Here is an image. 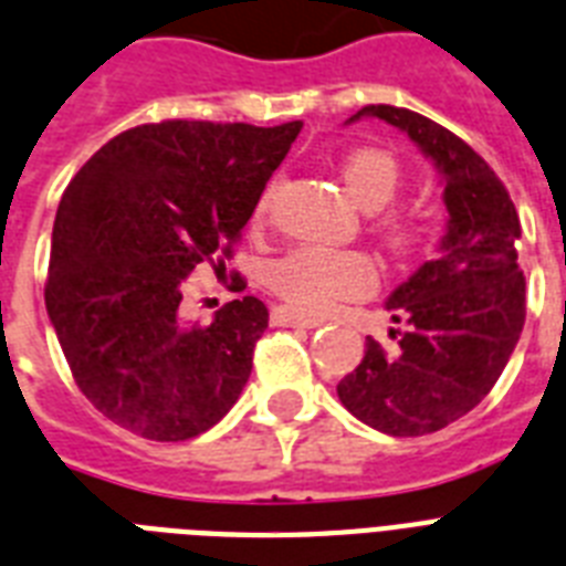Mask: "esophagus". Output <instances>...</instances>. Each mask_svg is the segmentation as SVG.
I'll return each mask as SVG.
<instances>
[{"label":"esophagus","instance_id":"34e87169","mask_svg":"<svg viewBox=\"0 0 566 566\" xmlns=\"http://www.w3.org/2000/svg\"><path fill=\"white\" fill-rule=\"evenodd\" d=\"M270 319H273V325H279V328H316V325H323L319 316H305L298 314V311H291V307H275Z\"/></svg>","mask_w":566,"mask_h":566}]
</instances>
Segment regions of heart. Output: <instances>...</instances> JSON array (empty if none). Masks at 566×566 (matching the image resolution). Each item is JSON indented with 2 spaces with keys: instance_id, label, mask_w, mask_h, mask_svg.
Returning <instances> with one entry per match:
<instances>
[{
  "instance_id": "1",
  "label": "heart",
  "mask_w": 566,
  "mask_h": 566,
  "mask_svg": "<svg viewBox=\"0 0 566 566\" xmlns=\"http://www.w3.org/2000/svg\"><path fill=\"white\" fill-rule=\"evenodd\" d=\"M339 174H343L348 197L366 211L384 209L401 186V168L395 163V156L378 148H360L348 154ZM273 195L275 186H268L255 211L259 218H264V211L270 209ZM380 232L395 252L412 250L421 238V227L416 220L398 211L380 220ZM375 282H378V268L369 255L355 250H331V247H298L275 261L270 273L273 291L287 305L307 314L363 296L375 287Z\"/></svg>"
}]
</instances>
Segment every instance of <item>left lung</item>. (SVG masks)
<instances>
[{
	"label": "left lung",
	"instance_id": "1",
	"mask_svg": "<svg viewBox=\"0 0 566 566\" xmlns=\"http://www.w3.org/2000/svg\"><path fill=\"white\" fill-rule=\"evenodd\" d=\"M403 130L442 174L448 232L439 255L395 287L387 307L395 348L366 337L357 369L337 384L343 407L387 436L436 433L471 412L506 369L523 319L521 218L489 163L457 133L412 109L369 104Z\"/></svg>",
	"mask_w": 566,
	"mask_h": 566
}]
</instances>
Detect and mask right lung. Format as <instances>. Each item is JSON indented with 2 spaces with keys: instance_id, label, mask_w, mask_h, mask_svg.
I'll return each instance as SVG.
<instances>
[{
  "instance_id": "obj_1",
  "label": "right lung",
  "mask_w": 566,
  "mask_h": 566,
  "mask_svg": "<svg viewBox=\"0 0 566 566\" xmlns=\"http://www.w3.org/2000/svg\"><path fill=\"white\" fill-rule=\"evenodd\" d=\"M302 122L171 118L118 133L60 197L45 311L72 378L113 424L186 442L232 410L268 328L255 296L209 325L182 316L186 279L227 270Z\"/></svg>"
}]
</instances>
